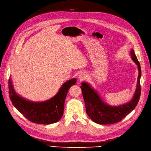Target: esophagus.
Here are the masks:
<instances>
[{"instance_id": "1", "label": "esophagus", "mask_w": 151, "mask_h": 151, "mask_svg": "<svg viewBox=\"0 0 151 151\" xmlns=\"http://www.w3.org/2000/svg\"><path fill=\"white\" fill-rule=\"evenodd\" d=\"M87 78L86 74L83 73V72H81L79 74V79H80V81H83L86 78Z\"/></svg>"}]
</instances>
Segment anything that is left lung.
<instances>
[{
  "mask_svg": "<svg viewBox=\"0 0 151 151\" xmlns=\"http://www.w3.org/2000/svg\"><path fill=\"white\" fill-rule=\"evenodd\" d=\"M131 55L133 61L138 66L139 73L135 94L129 102L118 106L108 105L101 99L98 93L87 83L81 84V88L86 104V113L95 123L101 125H109L119 122L130 113L137 105L141 94V67L132 49L131 50Z\"/></svg>",
  "mask_w": 151,
  "mask_h": 151,
  "instance_id": "8db88e82",
  "label": "left lung"
}]
</instances>
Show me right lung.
<instances>
[{
    "instance_id": "add662e5",
    "label": "right lung",
    "mask_w": 151,
    "mask_h": 151,
    "mask_svg": "<svg viewBox=\"0 0 151 151\" xmlns=\"http://www.w3.org/2000/svg\"><path fill=\"white\" fill-rule=\"evenodd\" d=\"M76 83L75 78L68 81L52 99L42 102H33L26 101L16 93L11 79L9 78V98L17 110L29 121L38 124H51L57 122L62 117L67 94L71 86Z\"/></svg>"
}]
</instances>
